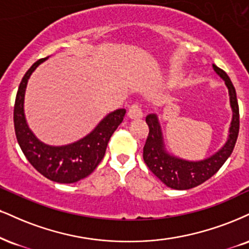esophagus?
<instances>
[{
	"mask_svg": "<svg viewBox=\"0 0 249 249\" xmlns=\"http://www.w3.org/2000/svg\"><path fill=\"white\" fill-rule=\"evenodd\" d=\"M128 117L130 118H142V110L139 103H133L131 104V107H128Z\"/></svg>",
	"mask_w": 249,
	"mask_h": 249,
	"instance_id": "obj_1",
	"label": "esophagus"
}]
</instances>
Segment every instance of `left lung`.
Instances as JSON below:
<instances>
[{"label": "left lung", "instance_id": "obj_1", "mask_svg": "<svg viewBox=\"0 0 249 249\" xmlns=\"http://www.w3.org/2000/svg\"><path fill=\"white\" fill-rule=\"evenodd\" d=\"M213 70L221 79L225 81L230 92L231 107L233 110V119L231 123L229 140L218 153L212 155L211 158L205 159V160L198 161V162H191V161L170 157L163 149L162 136H161L160 125H159L157 116L148 115L146 117L149 132L145 146H143V161L147 164L149 170L161 182H163L167 187L173 188V189H191L213 176L232 154L236 139H238L240 117H239V104L235 88L225 71L217 67L215 65H213Z\"/></svg>", "mask_w": 249, "mask_h": 249}]
</instances>
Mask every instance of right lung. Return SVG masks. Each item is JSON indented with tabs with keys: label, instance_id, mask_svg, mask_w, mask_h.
Returning <instances> with one entry per match:
<instances>
[{
	"label": "right lung",
	"instance_id": "obj_1",
	"mask_svg": "<svg viewBox=\"0 0 249 249\" xmlns=\"http://www.w3.org/2000/svg\"><path fill=\"white\" fill-rule=\"evenodd\" d=\"M44 60L46 58L36 61L19 83L14 107L15 133L20 149L37 172L53 182L74 183L90 175L100 164L110 138L126 111L118 109L109 113L90 134L71 145L52 147L40 142L26 125L23 104L29 77Z\"/></svg>",
	"mask_w": 249,
	"mask_h": 249
}]
</instances>
